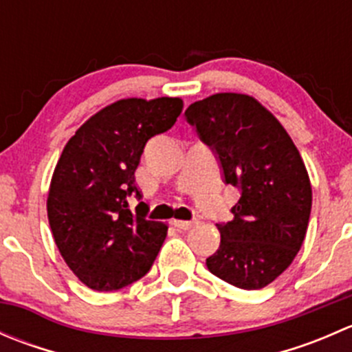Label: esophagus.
Returning a JSON list of instances; mask_svg holds the SVG:
<instances>
[{"instance_id": "1", "label": "esophagus", "mask_w": 352, "mask_h": 352, "mask_svg": "<svg viewBox=\"0 0 352 352\" xmlns=\"http://www.w3.org/2000/svg\"><path fill=\"white\" fill-rule=\"evenodd\" d=\"M172 225L175 226L177 230H190L194 225H196V221H182V219H173Z\"/></svg>"}]
</instances>
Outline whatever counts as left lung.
Instances as JSON below:
<instances>
[{
	"instance_id": "obj_1",
	"label": "left lung",
	"mask_w": 352,
	"mask_h": 352,
	"mask_svg": "<svg viewBox=\"0 0 352 352\" xmlns=\"http://www.w3.org/2000/svg\"><path fill=\"white\" fill-rule=\"evenodd\" d=\"M186 119L214 153L223 182L240 190L232 221L216 225L221 242L206 265L242 289L271 285L296 257L310 219L311 186L300 151L248 95H211L190 104Z\"/></svg>"
}]
</instances>
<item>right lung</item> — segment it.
Listing matches in <instances>:
<instances>
[{
    "label": "right lung",
    "mask_w": 352,
    "mask_h": 352,
    "mask_svg": "<svg viewBox=\"0 0 352 352\" xmlns=\"http://www.w3.org/2000/svg\"><path fill=\"white\" fill-rule=\"evenodd\" d=\"M180 98H124L102 109L67 141L47 197L54 242L67 267L95 291H116L143 278L166 236V225L136 212L134 172L148 140L168 131Z\"/></svg>",
    "instance_id": "obj_1"
}]
</instances>
